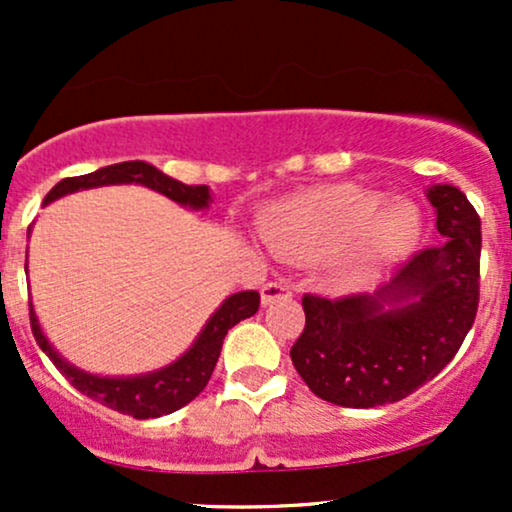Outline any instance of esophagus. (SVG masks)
Masks as SVG:
<instances>
[{"label":"esophagus","instance_id":"1","mask_svg":"<svg viewBox=\"0 0 512 512\" xmlns=\"http://www.w3.org/2000/svg\"><path fill=\"white\" fill-rule=\"evenodd\" d=\"M262 305H272L274 301H284V298H291L293 291L284 281H269V284L262 286Z\"/></svg>","mask_w":512,"mask_h":512}]
</instances>
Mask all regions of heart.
<instances>
[{
	"instance_id": "1",
	"label": "heart",
	"mask_w": 512,
	"mask_h": 512,
	"mask_svg": "<svg viewBox=\"0 0 512 512\" xmlns=\"http://www.w3.org/2000/svg\"><path fill=\"white\" fill-rule=\"evenodd\" d=\"M378 207V195L354 185L317 187L281 199L262 214L260 236L284 260L330 257L334 279L356 286L407 257L421 238V214L414 204Z\"/></svg>"
}]
</instances>
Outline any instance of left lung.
<instances>
[{
    "label": "left lung",
    "mask_w": 512,
    "mask_h": 512,
    "mask_svg": "<svg viewBox=\"0 0 512 512\" xmlns=\"http://www.w3.org/2000/svg\"><path fill=\"white\" fill-rule=\"evenodd\" d=\"M443 245L421 250L373 296L305 293L291 361L325 402L368 409L399 402L452 361L479 305L481 219L464 192L428 187Z\"/></svg>",
    "instance_id": "8db88e82"
}]
</instances>
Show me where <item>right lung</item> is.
<instances>
[{"label": "right lung", "mask_w": 512, "mask_h": 512, "mask_svg": "<svg viewBox=\"0 0 512 512\" xmlns=\"http://www.w3.org/2000/svg\"><path fill=\"white\" fill-rule=\"evenodd\" d=\"M122 182H137V185L151 187V190L161 192L173 202L182 204L190 209H207L211 202L207 185H185V182L168 178L166 173L144 161H125L115 163V166H105L93 170L88 175H76V178H64L45 197V204L55 202L64 195L72 192L88 190V187L101 185H122ZM260 308V293L257 291H240L228 296L221 303V308L209 317L204 330L199 332L195 344L182 354L178 361L170 366L156 370V373L134 375V378H101V375H91L86 370H79L72 363L52 349L43 330L38 325V317L33 313L31 305V330L35 342L40 349L50 356L57 370L64 378L72 383L81 395L96 399L103 407L129 414L134 419H156V416L170 414V411L185 407L192 402L199 392L209 383L211 373H214L216 361H219L223 339L228 330L238 325L245 317L255 315Z\"/></svg>", "instance_id": "add662e5"}]
</instances>
